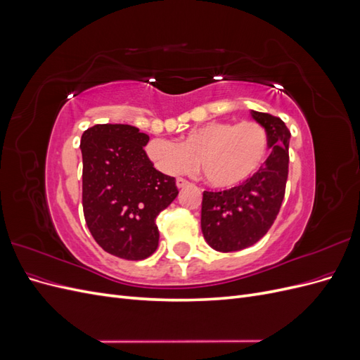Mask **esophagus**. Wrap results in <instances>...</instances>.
I'll return each mask as SVG.
<instances>
[{
	"label": "esophagus",
	"instance_id": "1",
	"mask_svg": "<svg viewBox=\"0 0 360 360\" xmlns=\"http://www.w3.org/2000/svg\"><path fill=\"white\" fill-rule=\"evenodd\" d=\"M176 184H177L179 189H183V188H188L191 183H189L188 180H184V179H177V180H176Z\"/></svg>",
	"mask_w": 360,
	"mask_h": 360
}]
</instances>
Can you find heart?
Segmentation results:
<instances>
[{
  "label": "heart",
  "mask_w": 360,
  "mask_h": 360,
  "mask_svg": "<svg viewBox=\"0 0 360 360\" xmlns=\"http://www.w3.org/2000/svg\"><path fill=\"white\" fill-rule=\"evenodd\" d=\"M269 136L255 122H210L192 129L180 143L151 139L146 156L167 176L191 171L197 160L205 181L217 189H230L245 183L263 165Z\"/></svg>",
  "instance_id": "obj_1"
}]
</instances>
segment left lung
I'll use <instances>...</instances> for the list:
<instances>
[{"label": "left lung", "mask_w": 360, "mask_h": 360, "mask_svg": "<svg viewBox=\"0 0 360 360\" xmlns=\"http://www.w3.org/2000/svg\"><path fill=\"white\" fill-rule=\"evenodd\" d=\"M269 136L270 155L240 186L202 193L201 230L205 242L219 252L252 246L274 225L285 195L290 130L279 117L250 111Z\"/></svg>", "instance_id": "obj_1"}]
</instances>
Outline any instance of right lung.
Returning a JSON list of instances; mask_svg holds the SVG:
<instances>
[{
  "instance_id": "obj_1",
  "label": "right lung",
  "mask_w": 360,
  "mask_h": 360,
  "mask_svg": "<svg viewBox=\"0 0 360 360\" xmlns=\"http://www.w3.org/2000/svg\"><path fill=\"white\" fill-rule=\"evenodd\" d=\"M148 139L129 124H96L81 138L86 226L103 250L124 259L155 252L156 217L179 195L176 179L147 159Z\"/></svg>"
}]
</instances>
